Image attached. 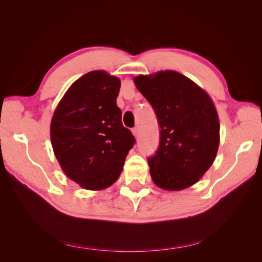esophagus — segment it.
I'll return each instance as SVG.
<instances>
[{
    "mask_svg": "<svg viewBox=\"0 0 262 262\" xmlns=\"http://www.w3.org/2000/svg\"><path fill=\"white\" fill-rule=\"evenodd\" d=\"M132 134L134 137H136V139L138 138V136H139V131H138V129L137 128H134V129H132Z\"/></svg>",
    "mask_w": 262,
    "mask_h": 262,
    "instance_id": "obj_1",
    "label": "esophagus"
}]
</instances>
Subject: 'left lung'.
Wrapping results in <instances>:
<instances>
[{"mask_svg": "<svg viewBox=\"0 0 262 262\" xmlns=\"http://www.w3.org/2000/svg\"><path fill=\"white\" fill-rule=\"evenodd\" d=\"M161 126V143L148 158L154 184L180 191L199 181L215 160L220 120L210 95L189 77L166 70L133 78Z\"/></svg>", "mask_w": 262, "mask_h": 262, "instance_id": "8db88e82", "label": "left lung"}]
</instances>
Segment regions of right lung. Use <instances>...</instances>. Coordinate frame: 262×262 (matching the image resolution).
<instances>
[{
    "instance_id": "obj_1",
    "label": "right lung",
    "mask_w": 262,
    "mask_h": 262,
    "mask_svg": "<svg viewBox=\"0 0 262 262\" xmlns=\"http://www.w3.org/2000/svg\"><path fill=\"white\" fill-rule=\"evenodd\" d=\"M120 78L95 70L63 95L50 123V139L63 172L83 189L114 185L136 139L117 106Z\"/></svg>"
}]
</instances>
